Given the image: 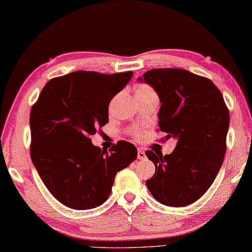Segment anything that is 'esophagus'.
Returning <instances> with one entry per match:
<instances>
[{
  "label": "esophagus",
  "instance_id": "34e87169",
  "mask_svg": "<svg viewBox=\"0 0 252 252\" xmlns=\"http://www.w3.org/2000/svg\"><path fill=\"white\" fill-rule=\"evenodd\" d=\"M137 158H139V160H145V158H147L146 153H145V151L142 150L141 148H138V156H137Z\"/></svg>",
  "mask_w": 252,
  "mask_h": 252
}]
</instances>
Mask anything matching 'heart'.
<instances>
[{
    "label": "heart",
    "instance_id": "heart-1",
    "mask_svg": "<svg viewBox=\"0 0 252 252\" xmlns=\"http://www.w3.org/2000/svg\"><path fill=\"white\" fill-rule=\"evenodd\" d=\"M155 94V92H153V90L150 88V87L147 85H140L136 91V94Z\"/></svg>",
    "mask_w": 252,
    "mask_h": 252
}]
</instances>
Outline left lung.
Masks as SVG:
<instances>
[{
  "instance_id": "left-lung-1",
  "label": "left lung",
  "mask_w": 252,
  "mask_h": 252,
  "mask_svg": "<svg viewBox=\"0 0 252 252\" xmlns=\"http://www.w3.org/2000/svg\"><path fill=\"white\" fill-rule=\"evenodd\" d=\"M138 80L160 97V130L177 139L171 155L146 152L156 165L147 187L162 204H191L211 186L226 152L229 113L223 95L211 80L186 69H151Z\"/></svg>"
}]
</instances>
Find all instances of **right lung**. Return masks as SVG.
<instances>
[{
    "instance_id": "right-lung-1",
    "label": "right lung",
    "mask_w": 252,
    "mask_h": 252,
    "mask_svg": "<svg viewBox=\"0 0 252 252\" xmlns=\"http://www.w3.org/2000/svg\"><path fill=\"white\" fill-rule=\"evenodd\" d=\"M131 77L132 71H74L48 81L32 105L30 156L45 187L66 207H99L109 198L117 172L137 158L130 142L121 140L109 153L89 138L107 124L110 101Z\"/></svg>"
}]
</instances>
